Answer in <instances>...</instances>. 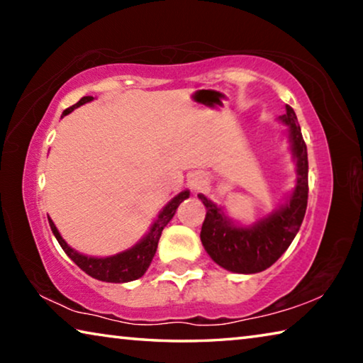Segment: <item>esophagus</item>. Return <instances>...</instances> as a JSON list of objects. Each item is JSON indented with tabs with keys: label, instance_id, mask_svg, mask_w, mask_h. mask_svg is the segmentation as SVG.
I'll return each mask as SVG.
<instances>
[{
	"label": "esophagus",
	"instance_id": "1",
	"mask_svg": "<svg viewBox=\"0 0 363 363\" xmlns=\"http://www.w3.org/2000/svg\"><path fill=\"white\" fill-rule=\"evenodd\" d=\"M206 184V179H205V176L203 174H200V173H195V174H192L189 177V186H190V189L192 190H200L201 187H203Z\"/></svg>",
	"mask_w": 363,
	"mask_h": 363
}]
</instances>
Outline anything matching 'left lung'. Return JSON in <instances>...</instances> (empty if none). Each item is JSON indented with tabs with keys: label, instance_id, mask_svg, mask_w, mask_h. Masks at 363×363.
Returning a JSON list of instances; mask_svg holds the SVG:
<instances>
[{
	"label": "left lung",
	"instance_id": "1",
	"mask_svg": "<svg viewBox=\"0 0 363 363\" xmlns=\"http://www.w3.org/2000/svg\"><path fill=\"white\" fill-rule=\"evenodd\" d=\"M280 121L288 126L291 150L298 167V181L293 194L281 208L250 227L235 225L203 194L199 199L206 206V216L201 225L200 238L211 259L230 272H262L279 259L290 247L303 224L307 208V147L301 134L294 110L286 106V113Z\"/></svg>",
	"mask_w": 363,
	"mask_h": 363
}]
</instances>
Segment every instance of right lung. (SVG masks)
<instances>
[{
	"label": "right lung",
	"mask_w": 363,
	"mask_h": 363,
	"mask_svg": "<svg viewBox=\"0 0 363 363\" xmlns=\"http://www.w3.org/2000/svg\"><path fill=\"white\" fill-rule=\"evenodd\" d=\"M93 99H94L93 96L82 97L75 106L65 108L62 115H69L73 108L83 106L86 102H91ZM189 195H190L189 190H184V192H181L179 195H176L174 199L163 208L162 213L158 214V218L155 223H153L152 229L143 238V240L134 245L133 248L108 257H93V256H84L82 253H78V251L70 248L69 245L65 243V240L60 237L57 227L54 225L52 220L49 218L48 220H49V225H51L54 237L57 238V242L65 251V255L69 256L70 259L83 270V272L91 275L93 279L110 281V284H125V281H131L143 277L145 274V270L149 269L153 256H155L158 240L160 237H162L164 225L173 219L177 206H179L184 200L189 199Z\"/></svg>",
	"instance_id": "1"
}]
</instances>
